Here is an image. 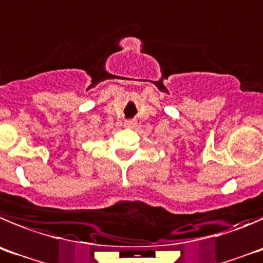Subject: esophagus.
I'll return each mask as SVG.
<instances>
[{"instance_id": "1", "label": "esophagus", "mask_w": 263, "mask_h": 263, "mask_svg": "<svg viewBox=\"0 0 263 263\" xmlns=\"http://www.w3.org/2000/svg\"><path fill=\"white\" fill-rule=\"evenodd\" d=\"M124 126L126 127H128V128H134L135 126H136V120H127L126 123H124Z\"/></svg>"}]
</instances>
